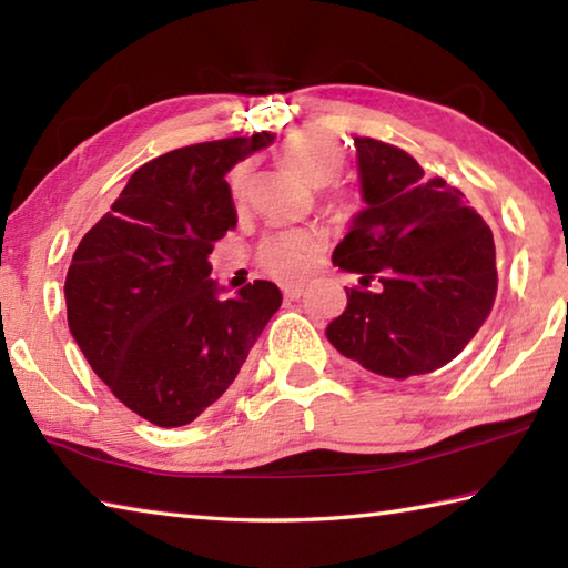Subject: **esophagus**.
Instances as JSON below:
<instances>
[{"label": "esophagus", "instance_id": "obj_1", "mask_svg": "<svg viewBox=\"0 0 568 568\" xmlns=\"http://www.w3.org/2000/svg\"><path fill=\"white\" fill-rule=\"evenodd\" d=\"M301 293H303L301 283H285L283 285V295L287 297V301H295V297H301Z\"/></svg>", "mask_w": 568, "mask_h": 568}]
</instances>
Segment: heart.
Instances as JSON below:
<instances>
[{
	"mask_svg": "<svg viewBox=\"0 0 568 568\" xmlns=\"http://www.w3.org/2000/svg\"><path fill=\"white\" fill-rule=\"evenodd\" d=\"M277 155L283 158L287 168H293L305 182L321 187V200L328 213L345 215L351 210V192L345 190L335 175H338L345 160L341 142L333 134L318 130H295L277 142ZM247 165L240 162L230 170L227 182L233 195L245 190ZM321 247V237L315 230L295 227V230H277V233L265 235L257 245V263H261L267 275L277 281L293 283L301 281L311 267L313 253Z\"/></svg>",
	"mask_w": 568,
	"mask_h": 568,
	"instance_id": "1",
	"label": "heart"
}]
</instances>
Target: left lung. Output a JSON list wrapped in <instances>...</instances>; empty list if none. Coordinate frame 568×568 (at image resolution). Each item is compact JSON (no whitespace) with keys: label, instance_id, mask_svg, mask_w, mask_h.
<instances>
[{"label":"left lung","instance_id":"obj_1","mask_svg":"<svg viewBox=\"0 0 568 568\" xmlns=\"http://www.w3.org/2000/svg\"><path fill=\"white\" fill-rule=\"evenodd\" d=\"M355 150L368 207L333 265L358 273L361 285L345 287L348 307L325 335L378 376H420L454 361L491 313L494 233L464 192L423 178L406 150L373 138H355Z\"/></svg>","mask_w":568,"mask_h":568}]
</instances>
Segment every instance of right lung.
<instances>
[{
	"label": "right lung",
	"mask_w": 568,
	"mask_h": 568,
	"mask_svg": "<svg viewBox=\"0 0 568 568\" xmlns=\"http://www.w3.org/2000/svg\"><path fill=\"white\" fill-rule=\"evenodd\" d=\"M271 142L255 132L150 160L74 250L64 281L74 341L114 398L155 426L213 406L281 307L267 281L220 297L207 261L237 223L227 170Z\"/></svg>",
	"instance_id": "right-lung-1"
}]
</instances>
